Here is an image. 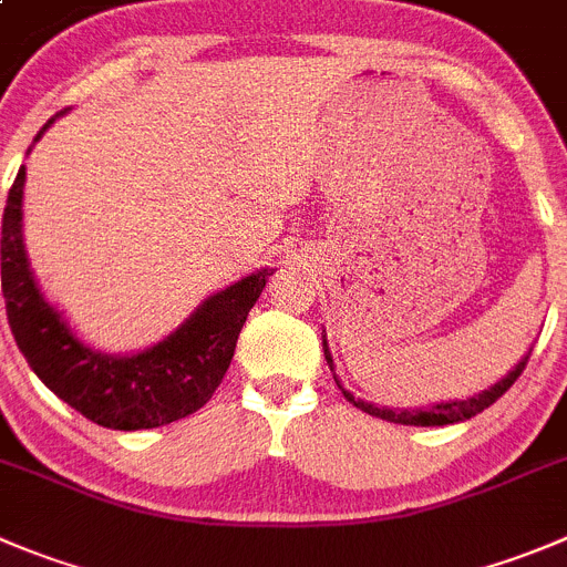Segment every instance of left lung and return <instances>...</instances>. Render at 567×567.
<instances>
[{
  "mask_svg": "<svg viewBox=\"0 0 567 567\" xmlns=\"http://www.w3.org/2000/svg\"><path fill=\"white\" fill-rule=\"evenodd\" d=\"M322 350H326V361H328V368H331V373H333V359H331V350H328L326 339H322ZM529 355H532V350L523 355L520 361H517L515 368H512L509 373H506L504 379L498 381V384L489 386V390L478 392V395L467 398V401H445V403H436V406H425V409H398V412H392V409L373 406V403L359 401V398L350 395V392L342 386V381L337 379V373H333V381H337V386L342 390V395L348 398V401L353 403L355 409L373 414V417L390 420V423H401V425H451V423H462V420L476 417L478 412H484L487 406H493V403L498 401V398L504 395V392L509 390L512 384H515L517 375H520L523 368H526Z\"/></svg>",
  "mask_w": 567,
  "mask_h": 567,
  "instance_id": "obj_1",
  "label": "left lung"
}]
</instances>
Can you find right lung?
I'll list each match as a JSON object with an SVG mask.
<instances>
[{
  "label": "right lung",
  "instance_id": "1",
  "mask_svg": "<svg viewBox=\"0 0 567 567\" xmlns=\"http://www.w3.org/2000/svg\"><path fill=\"white\" fill-rule=\"evenodd\" d=\"M52 122L38 131L35 142ZM24 177L21 166L4 206L0 252L10 331L32 373L91 423L116 431L155 429L206 406L228 373L247 311L272 272L258 269L206 298L181 328L142 353H102L69 328L32 278L21 236Z\"/></svg>",
  "mask_w": 567,
  "mask_h": 567
}]
</instances>
